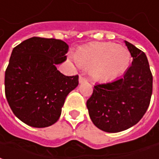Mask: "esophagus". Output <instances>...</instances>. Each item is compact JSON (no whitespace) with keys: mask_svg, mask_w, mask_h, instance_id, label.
<instances>
[{"mask_svg":"<svg viewBox=\"0 0 159 159\" xmlns=\"http://www.w3.org/2000/svg\"><path fill=\"white\" fill-rule=\"evenodd\" d=\"M85 81H86V79L85 77H83V76H80V78H79V82L80 83H83V82Z\"/></svg>","mask_w":159,"mask_h":159,"instance_id":"1","label":"esophagus"}]
</instances>
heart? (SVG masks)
Masks as SVG:
<instances>
[{
	"label": "heart",
	"mask_w": 159,
	"mask_h": 159,
	"mask_svg": "<svg viewBox=\"0 0 159 159\" xmlns=\"http://www.w3.org/2000/svg\"><path fill=\"white\" fill-rule=\"evenodd\" d=\"M75 58L80 66L90 69L94 80L109 81L124 72L130 54L126 48L113 43H97L78 49Z\"/></svg>",
	"instance_id": "obj_1"
}]
</instances>
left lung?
<instances>
[{
  "label": "left lung",
  "mask_w": 159,
  "mask_h": 159,
  "mask_svg": "<svg viewBox=\"0 0 159 159\" xmlns=\"http://www.w3.org/2000/svg\"><path fill=\"white\" fill-rule=\"evenodd\" d=\"M133 57L131 67L115 81L98 84L87 100L91 120L107 133L124 131L137 124L150 104L152 75L146 54L124 41Z\"/></svg>",
  "instance_id": "obj_1"
}]
</instances>
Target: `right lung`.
Wrapping results in <instances>:
<instances>
[{
    "instance_id": "1",
    "label": "right lung",
    "mask_w": 159,
    "mask_h": 159,
    "mask_svg": "<svg viewBox=\"0 0 159 159\" xmlns=\"http://www.w3.org/2000/svg\"><path fill=\"white\" fill-rule=\"evenodd\" d=\"M68 45L55 38H31L12 51L5 72V93L13 114L33 128L58 121L65 99L79 85V77L66 76L56 65L67 60Z\"/></svg>"
}]
</instances>
